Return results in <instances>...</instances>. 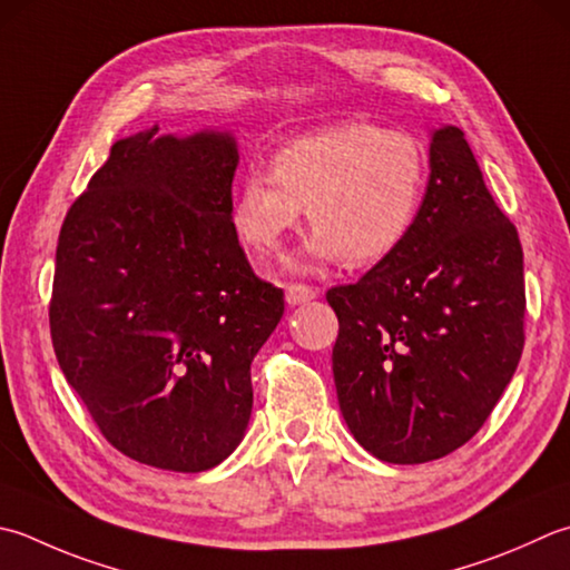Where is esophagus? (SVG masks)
Instances as JSON below:
<instances>
[{
    "label": "esophagus",
    "mask_w": 570,
    "mask_h": 570,
    "mask_svg": "<svg viewBox=\"0 0 570 570\" xmlns=\"http://www.w3.org/2000/svg\"><path fill=\"white\" fill-rule=\"evenodd\" d=\"M316 296H318V288H314V286H306V284H288L286 286V304L288 306L306 304V301L316 298Z\"/></svg>",
    "instance_id": "34e87169"
}]
</instances>
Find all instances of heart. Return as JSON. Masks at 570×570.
<instances>
[{
    "mask_svg": "<svg viewBox=\"0 0 570 570\" xmlns=\"http://www.w3.org/2000/svg\"><path fill=\"white\" fill-rule=\"evenodd\" d=\"M428 153L405 130L345 120L288 140L272 175L249 170L232 197V229L259 256L278 254L306 207L314 234L298 266H371L400 249L420 217Z\"/></svg>",
    "mask_w": 570,
    "mask_h": 570,
    "instance_id": "obj_1",
    "label": "heart"
}]
</instances>
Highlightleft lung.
Wrapping results in <instances>:
<instances>
[{
  "mask_svg": "<svg viewBox=\"0 0 570 570\" xmlns=\"http://www.w3.org/2000/svg\"><path fill=\"white\" fill-rule=\"evenodd\" d=\"M343 420L363 450L422 464L470 442L523 351V252L456 126L430 132V180L400 249L326 294Z\"/></svg>",
  "mask_w": 570,
  "mask_h": 570,
  "instance_id": "obj_1",
  "label": "left lung"
}]
</instances>
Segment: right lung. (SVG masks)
I'll list each match as a JSON object with an SVG mask.
<instances>
[{"label":"right lung","instance_id":"add662e5","mask_svg":"<svg viewBox=\"0 0 570 570\" xmlns=\"http://www.w3.org/2000/svg\"><path fill=\"white\" fill-rule=\"evenodd\" d=\"M116 140L56 247L51 341L98 430L130 460L205 472L252 417V361L284 316L232 229L229 130Z\"/></svg>","mask_w":570,"mask_h":570}]
</instances>
